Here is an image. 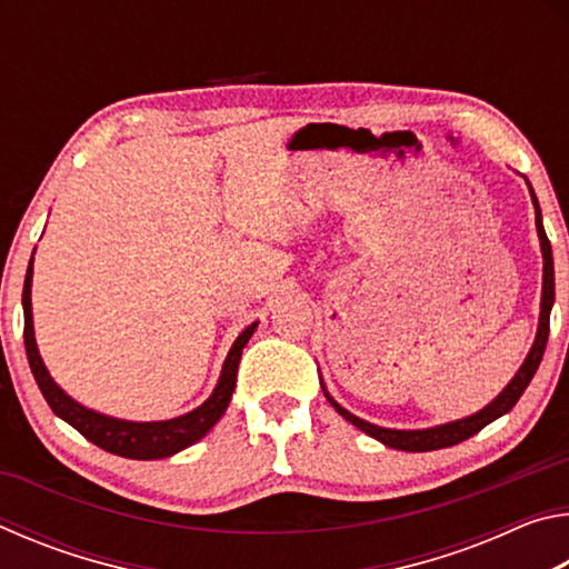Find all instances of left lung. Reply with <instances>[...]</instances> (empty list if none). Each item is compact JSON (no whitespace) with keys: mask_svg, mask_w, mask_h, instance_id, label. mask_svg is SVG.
I'll list each match as a JSON object with an SVG mask.
<instances>
[{"mask_svg":"<svg viewBox=\"0 0 569 569\" xmlns=\"http://www.w3.org/2000/svg\"><path fill=\"white\" fill-rule=\"evenodd\" d=\"M532 192V188H529ZM532 203H535V223H537V233H539V243H542V258H545V276H542V311H539V329H537V339L532 351L522 363V369L515 373V379L509 381V387L499 393V397L485 407L481 411H477L475 417H467V419H459V421H451L445 423V427H435V429H419V431H399V429H383L377 427V423H369L359 417H353V413L346 411L343 407H339L329 393V401L333 403V409L341 413L343 419H349L353 427H359L366 435L379 439L381 445L393 447V449H401V451H431V449H445V447H455L459 441H465L469 437H475L477 431H481L487 427V423H492L495 419L502 417L509 409L515 407L522 397L525 389L529 387V381H532L535 371L539 361H542V353H545V346H547V336H550V311H552V303H555V266H552V246L550 240H547L545 233V226H542V213H539V206H537V198L532 192Z\"/></svg>","mask_w":569,"mask_h":569,"instance_id":"left-lung-1","label":"left lung"}]
</instances>
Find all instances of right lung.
I'll return each mask as SVG.
<instances>
[{"instance_id":"1","label":"right lung","mask_w":569,"mask_h":569,"mask_svg":"<svg viewBox=\"0 0 569 569\" xmlns=\"http://www.w3.org/2000/svg\"><path fill=\"white\" fill-rule=\"evenodd\" d=\"M30 293H32V261H30V268H27L24 291H22L27 361H30L37 387H40L42 397L47 399V403H50V409L67 423H72V427L80 431L84 439L92 441V445L110 451V455L128 457V459H162V457L176 455V451L186 449L190 445H196V441L200 437H206L208 431L213 429V423L223 417V411L236 389L240 353H243V346L248 343L250 336H253L256 323H250L248 329L238 336L233 349H230L228 359L223 363V373H220L216 391L210 393V399L206 403H200L196 411L170 421H146V423L120 421V419L102 417L98 411L80 407V403L67 397V393L52 381L50 373H47L44 363L40 359V351H37V343H34Z\"/></svg>"}]
</instances>
